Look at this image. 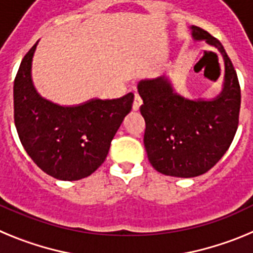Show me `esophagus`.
<instances>
[{
  "mask_svg": "<svg viewBox=\"0 0 253 253\" xmlns=\"http://www.w3.org/2000/svg\"><path fill=\"white\" fill-rule=\"evenodd\" d=\"M142 102H143L142 97H140L138 93H135V96H134V101H133V110H135V111L139 110V107H140V105H142Z\"/></svg>",
  "mask_w": 253,
  "mask_h": 253,
  "instance_id": "1",
  "label": "esophagus"
}]
</instances>
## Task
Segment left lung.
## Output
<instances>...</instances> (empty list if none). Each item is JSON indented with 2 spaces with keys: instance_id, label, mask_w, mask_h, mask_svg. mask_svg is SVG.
I'll return each mask as SVG.
<instances>
[{
  "instance_id": "1",
  "label": "left lung",
  "mask_w": 253,
  "mask_h": 253,
  "mask_svg": "<svg viewBox=\"0 0 253 253\" xmlns=\"http://www.w3.org/2000/svg\"><path fill=\"white\" fill-rule=\"evenodd\" d=\"M191 30L194 39L207 40L224 58L222 93L211 101H193L173 92L162 77L138 84L148 160L154 169L175 177H195L209 171L228 151L240 122L241 87L231 58L204 29L191 26Z\"/></svg>"
}]
</instances>
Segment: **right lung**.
Wrapping results in <instances>:
<instances>
[{
    "label": "right lung",
    "mask_w": 253,
    "mask_h": 253,
    "mask_svg": "<svg viewBox=\"0 0 253 253\" xmlns=\"http://www.w3.org/2000/svg\"><path fill=\"white\" fill-rule=\"evenodd\" d=\"M22 58L13 84V119L20 142L34 163L51 177L75 181L104 163L111 140L130 113L134 95L59 106L43 99L31 82V58Z\"/></svg>",
    "instance_id": "right-lung-1"
}]
</instances>
